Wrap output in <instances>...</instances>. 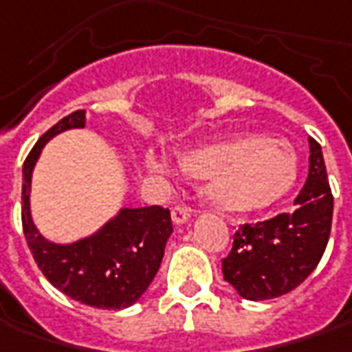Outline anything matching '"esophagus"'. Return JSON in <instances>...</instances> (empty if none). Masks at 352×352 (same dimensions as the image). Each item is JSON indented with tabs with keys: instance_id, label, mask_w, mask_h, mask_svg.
<instances>
[{
	"instance_id": "34e87169",
	"label": "esophagus",
	"mask_w": 352,
	"mask_h": 352,
	"mask_svg": "<svg viewBox=\"0 0 352 352\" xmlns=\"http://www.w3.org/2000/svg\"><path fill=\"white\" fill-rule=\"evenodd\" d=\"M171 218H173V222H175L177 226L187 224L188 218H190V210L185 208V206H175V208L171 210Z\"/></svg>"
}]
</instances>
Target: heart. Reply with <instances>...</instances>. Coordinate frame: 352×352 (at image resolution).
<instances>
[{"label":"heart","instance_id":"obj_1","mask_svg":"<svg viewBox=\"0 0 352 352\" xmlns=\"http://www.w3.org/2000/svg\"><path fill=\"white\" fill-rule=\"evenodd\" d=\"M144 164L155 173L169 171V164L157 153H148ZM181 165L188 175L206 179V200L226 214L259 212L273 206L288 195L298 177L292 148L261 134H237L192 148Z\"/></svg>","mask_w":352,"mask_h":352}]
</instances>
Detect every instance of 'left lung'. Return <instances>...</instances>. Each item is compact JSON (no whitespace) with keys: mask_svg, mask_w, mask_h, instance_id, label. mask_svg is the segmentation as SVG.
Wrapping results in <instances>:
<instances>
[{"mask_svg":"<svg viewBox=\"0 0 352 352\" xmlns=\"http://www.w3.org/2000/svg\"><path fill=\"white\" fill-rule=\"evenodd\" d=\"M333 218V195L321 146L309 140V173L294 210L241 226L222 259L224 280L245 300H273L308 278L325 251Z\"/></svg>","mask_w":352,"mask_h":352,"instance_id":"left-lung-1","label":"left lung"}]
</instances>
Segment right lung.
I'll return each instance as SVG.
<instances>
[{"instance_id":"add662e5","label":"right lung","mask_w":352,"mask_h":352,"mask_svg":"<svg viewBox=\"0 0 352 352\" xmlns=\"http://www.w3.org/2000/svg\"><path fill=\"white\" fill-rule=\"evenodd\" d=\"M76 128H85V111L56 122L25 160L21 212L25 239L38 269L60 292L93 308H128L138 302L160 271L167 239L173 234L171 214L162 206L120 208L91 236L72 243L46 239L32 220V171L44 146Z\"/></svg>"}]
</instances>
